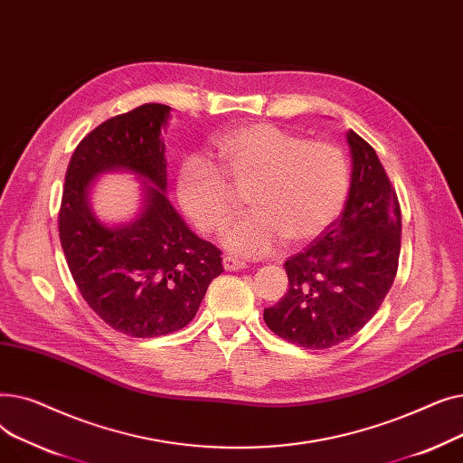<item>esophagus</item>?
<instances>
[{
    "label": "esophagus",
    "instance_id": "1",
    "mask_svg": "<svg viewBox=\"0 0 463 463\" xmlns=\"http://www.w3.org/2000/svg\"><path fill=\"white\" fill-rule=\"evenodd\" d=\"M223 269L229 270V272H236V270H244L246 269V262L240 260L236 257H231V255H225L223 257Z\"/></svg>",
    "mask_w": 463,
    "mask_h": 463
}]
</instances>
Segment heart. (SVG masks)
<instances>
[{"mask_svg": "<svg viewBox=\"0 0 463 463\" xmlns=\"http://www.w3.org/2000/svg\"><path fill=\"white\" fill-rule=\"evenodd\" d=\"M219 170L201 159L184 163L178 199L206 234L222 231L246 193L251 212L227 229L225 244L240 255H264L283 240L300 246L317 238L342 212L349 163L335 144L307 140L272 124H250L213 142Z\"/></svg>", "mask_w": 463, "mask_h": 463, "instance_id": "1", "label": "heart"}]
</instances>
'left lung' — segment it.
<instances>
[{"label":"left lung","mask_w":463,"mask_h":463,"mask_svg":"<svg viewBox=\"0 0 463 463\" xmlns=\"http://www.w3.org/2000/svg\"><path fill=\"white\" fill-rule=\"evenodd\" d=\"M345 208L309 246L285 260L287 295L264 309L274 334L304 349H330L370 323L391 290L402 248V208L375 150L354 131Z\"/></svg>","instance_id":"8db88e82"}]
</instances>
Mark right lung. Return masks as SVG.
Returning a JSON list of instances; mask_svg holds the SVG:
<instances>
[{
  "label": "right lung",
  "mask_w": 463,
  "mask_h": 463,
  "mask_svg": "<svg viewBox=\"0 0 463 463\" xmlns=\"http://www.w3.org/2000/svg\"><path fill=\"white\" fill-rule=\"evenodd\" d=\"M170 107L146 103L90 131L71 156L58 229L61 250L86 304L131 337L173 334L197 313L206 288L223 272L222 251L193 234L166 199L165 146ZM107 167L144 175L146 204L135 224L109 230L87 204L92 176Z\"/></svg>",
  "instance_id": "obj_1"
}]
</instances>
